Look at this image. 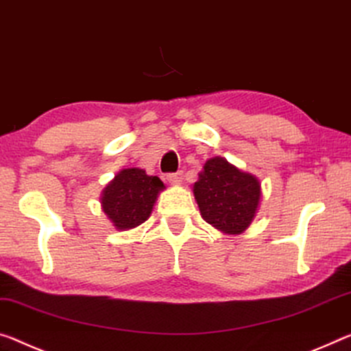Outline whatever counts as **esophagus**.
<instances>
[{
  "instance_id": "obj_1",
  "label": "esophagus",
  "mask_w": 351,
  "mask_h": 351,
  "mask_svg": "<svg viewBox=\"0 0 351 351\" xmlns=\"http://www.w3.org/2000/svg\"><path fill=\"white\" fill-rule=\"evenodd\" d=\"M167 180H169V182H171V184H180V182L182 181V171H176V173H169V175H167Z\"/></svg>"
}]
</instances>
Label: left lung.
I'll list each match as a JSON object with an SVG mask.
<instances>
[{
    "label": "left lung",
    "mask_w": 351,
    "mask_h": 351,
    "mask_svg": "<svg viewBox=\"0 0 351 351\" xmlns=\"http://www.w3.org/2000/svg\"><path fill=\"white\" fill-rule=\"evenodd\" d=\"M193 195L203 219L226 234H241L252 223L261 198L256 176L243 173L223 158L204 164Z\"/></svg>",
    "instance_id": "8db88e82"
}]
</instances>
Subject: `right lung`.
Returning <instances> with one entry per match:
<instances>
[{
	"instance_id": "1",
	"label": "right lung",
	"mask_w": 351,
	"mask_h": 351,
	"mask_svg": "<svg viewBox=\"0 0 351 351\" xmlns=\"http://www.w3.org/2000/svg\"><path fill=\"white\" fill-rule=\"evenodd\" d=\"M164 182L158 176H148L145 170L126 169L103 191L101 206L117 230H131L152 214L158 193Z\"/></svg>"
}]
</instances>
